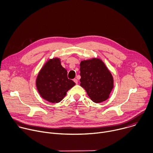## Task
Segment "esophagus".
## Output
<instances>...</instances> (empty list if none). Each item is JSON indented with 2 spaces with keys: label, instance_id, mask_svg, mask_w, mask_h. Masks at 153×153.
I'll return each instance as SVG.
<instances>
[{
  "label": "esophagus",
  "instance_id": "esophagus-1",
  "mask_svg": "<svg viewBox=\"0 0 153 153\" xmlns=\"http://www.w3.org/2000/svg\"><path fill=\"white\" fill-rule=\"evenodd\" d=\"M74 81L76 83V84H78V79H76V78H75V79H74Z\"/></svg>",
  "mask_w": 153,
  "mask_h": 153
}]
</instances>
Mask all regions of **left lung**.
Returning <instances> with one entry per match:
<instances>
[{"instance_id": "8db88e82", "label": "left lung", "mask_w": 153, "mask_h": 153, "mask_svg": "<svg viewBox=\"0 0 153 153\" xmlns=\"http://www.w3.org/2000/svg\"><path fill=\"white\" fill-rule=\"evenodd\" d=\"M80 85L89 98L95 103L106 101L114 86L113 76L100 58H93L81 61Z\"/></svg>"}]
</instances>
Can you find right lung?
Segmentation results:
<instances>
[{
	"label": "right lung",
	"mask_w": 153,
	"mask_h": 153,
	"mask_svg": "<svg viewBox=\"0 0 153 153\" xmlns=\"http://www.w3.org/2000/svg\"><path fill=\"white\" fill-rule=\"evenodd\" d=\"M36 84L40 95L51 103H58L66 95L75 83L68 78V72L59 58L48 59L39 71Z\"/></svg>",
	"instance_id": "1"
}]
</instances>
